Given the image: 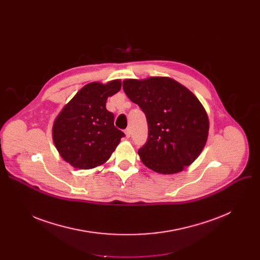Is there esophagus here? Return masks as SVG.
<instances>
[{
	"mask_svg": "<svg viewBox=\"0 0 260 260\" xmlns=\"http://www.w3.org/2000/svg\"><path fill=\"white\" fill-rule=\"evenodd\" d=\"M124 134H125V136H126V138H129V137H131V129H129V128H126V129L124 131Z\"/></svg>",
	"mask_w": 260,
	"mask_h": 260,
	"instance_id": "obj_1",
	"label": "esophagus"
}]
</instances>
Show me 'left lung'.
Here are the masks:
<instances>
[{
	"instance_id": "1",
	"label": "left lung",
	"mask_w": 260,
	"mask_h": 260,
	"mask_svg": "<svg viewBox=\"0 0 260 260\" xmlns=\"http://www.w3.org/2000/svg\"><path fill=\"white\" fill-rule=\"evenodd\" d=\"M123 90L146 117L148 137L138 151L144 166L176 174L192 165L209 135V118L196 95L166 77L127 79Z\"/></svg>"
}]
</instances>
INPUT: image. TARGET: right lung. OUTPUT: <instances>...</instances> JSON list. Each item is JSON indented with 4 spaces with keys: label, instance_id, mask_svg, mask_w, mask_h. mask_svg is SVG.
<instances>
[{
    "label": "right lung",
    "instance_id": "add662e5",
    "mask_svg": "<svg viewBox=\"0 0 260 260\" xmlns=\"http://www.w3.org/2000/svg\"><path fill=\"white\" fill-rule=\"evenodd\" d=\"M121 88V81L91 82L82 87L54 120L52 139L61 157L76 169L89 170L105 163L124 133L114 125L106 100Z\"/></svg>",
    "mask_w": 260,
    "mask_h": 260
}]
</instances>
